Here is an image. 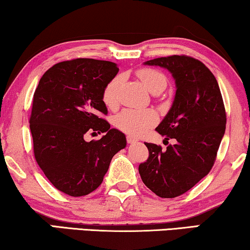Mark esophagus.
<instances>
[{"label":"esophagus","mask_w":250,"mask_h":250,"mask_svg":"<svg viewBox=\"0 0 250 250\" xmlns=\"http://www.w3.org/2000/svg\"><path fill=\"white\" fill-rule=\"evenodd\" d=\"M126 140H127L128 143H135V142H138V140H136L135 138H133V136H127V138H126Z\"/></svg>","instance_id":"1"}]
</instances>
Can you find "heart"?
Here are the masks:
<instances>
[{
	"instance_id": "b5f03b06",
	"label": "heart",
	"mask_w": 250,
	"mask_h": 250,
	"mask_svg": "<svg viewBox=\"0 0 250 250\" xmlns=\"http://www.w3.org/2000/svg\"><path fill=\"white\" fill-rule=\"evenodd\" d=\"M138 77L149 92H162L166 87L167 78L165 75L151 68H142L138 70ZM121 76H116L105 85L102 91V101L108 108H114L118 102V88L121 85ZM116 127L129 135H140L156 123V115L150 110H133L124 109L115 117Z\"/></svg>"
}]
</instances>
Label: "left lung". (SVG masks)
Instances as JSON below:
<instances>
[{
    "label": "left lung",
    "instance_id": "left-lung-1",
    "mask_svg": "<svg viewBox=\"0 0 250 250\" xmlns=\"http://www.w3.org/2000/svg\"><path fill=\"white\" fill-rule=\"evenodd\" d=\"M172 74L175 98L157 126L165 140L175 139L166 150L145 143L149 158L140 164L143 183L162 198L181 196L209 173L225 133L227 115L216 78L194 58L170 56L146 61Z\"/></svg>",
    "mask_w": 250,
    "mask_h": 250
}]
</instances>
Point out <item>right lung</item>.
Instances as JSON below:
<instances>
[{"label":"right lung","mask_w":250,"mask_h":250,"mask_svg":"<svg viewBox=\"0 0 250 250\" xmlns=\"http://www.w3.org/2000/svg\"><path fill=\"white\" fill-rule=\"evenodd\" d=\"M110 61L74 59L46 70L33 99L29 124L34 155L41 169L61 192L71 197L91 193L100 186L119 150L124 133L110 128L102 91L118 73ZM104 132L85 142L86 132Z\"/></svg>","instance_id":"1"}]
</instances>
